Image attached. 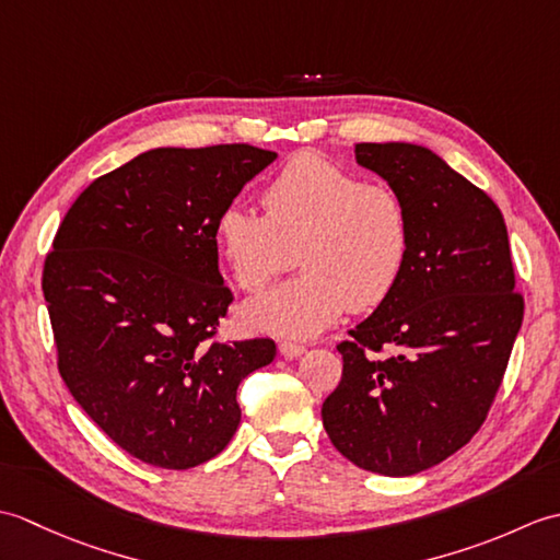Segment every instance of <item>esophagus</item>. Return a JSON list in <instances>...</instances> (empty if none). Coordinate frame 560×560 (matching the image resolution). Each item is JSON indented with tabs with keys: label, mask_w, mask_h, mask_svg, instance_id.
<instances>
[{
	"label": "esophagus",
	"mask_w": 560,
	"mask_h": 560,
	"mask_svg": "<svg viewBox=\"0 0 560 560\" xmlns=\"http://www.w3.org/2000/svg\"><path fill=\"white\" fill-rule=\"evenodd\" d=\"M303 351H305V347L299 341H289V339L279 341V353L287 355V359H295V355H301Z\"/></svg>",
	"instance_id": "esophagus-1"
}]
</instances>
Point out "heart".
<instances>
[{
    "mask_svg": "<svg viewBox=\"0 0 560 560\" xmlns=\"http://www.w3.org/2000/svg\"><path fill=\"white\" fill-rule=\"evenodd\" d=\"M265 211L241 201L217 219V241L237 289L259 291L293 265L303 271L243 305L249 329L313 337L397 289L411 255V213L395 187L317 153L291 159L265 187Z\"/></svg>",
    "mask_w": 560,
    "mask_h": 560,
    "instance_id": "1",
    "label": "heart"
}]
</instances>
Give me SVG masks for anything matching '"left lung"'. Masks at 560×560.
<instances>
[{
  "label": "left lung",
  "instance_id": "8db88e82",
  "mask_svg": "<svg viewBox=\"0 0 560 560\" xmlns=\"http://www.w3.org/2000/svg\"><path fill=\"white\" fill-rule=\"evenodd\" d=\"M411 213V255L397 289L337 343V389L323 425L365 471L411 477L477 435L525 317L495 201L433 151L355 144Z\"/></svg>",
  "mask_w": 560,
  "mask_h": 560
}]
</instances>
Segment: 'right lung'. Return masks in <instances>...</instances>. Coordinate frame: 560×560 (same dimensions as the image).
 I'll return each mask as SVG.
<instances>
[{
    "label": "right lung",
    "instance_id": "1",
    "mask_svg": "<svg viewBox=\"0 0 560 560\" xmlns=\"http://www.w3.org/2000/svg\"><path fill=\"white\" fill-rule=\"evenodd\" d=\"M277 159L249 144L153 149L96 177L59 223L43 293L71 397L151 467L217 457L241 423L237 385L277 355L223 341L233 293L217 219Z\"/></svg>",
    "mask_w": 560,
    "mask_h": 560
}]
</instances>
